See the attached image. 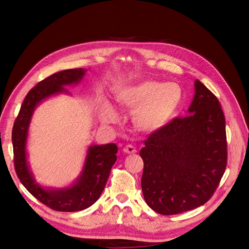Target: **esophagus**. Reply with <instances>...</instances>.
Returning <instances> with one entry per match:
<instances>
[{"label": "esophagus", "mask_w": 249, "mask_h": 249, "mask_svg": "<svg viewBox=\"0 0 249 249\" xmlns=\"http://www.w3.org/2000/svg\"><path fill=\"white\" fill-rule=\"evenodd\" d=\"M124 152L125 154H135L137 152L136 150V147H135L134 145H131V144H127L124 147Z\"/></svg>", "instance_id": "obj_1"}]
</instances>
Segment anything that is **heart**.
<instances>
[{
    "label": "heart",
    "mask_w": 249,
    "mask_h": 249,
    "mask_svg": "<svg viewBox=\"0 0 249 249\" xmlns=\"http://www.w3.org/2000/svg\"><path fill=\"white\" fill-rule=\"evenodd\" d=\"M183 100V91L177 83L144 81L124 89L117 96L124 106L136 109L134 124L139 130L154 133L167 125L175 117ZM117 119L116 113L109 109L104 115L105 123L112 124Z\"/></svg>",
    "instance_id": "b5f03b06"
}]
</instances>
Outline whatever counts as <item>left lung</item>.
Wrapping results in <instances>:
<instances>
[{
  "label": "left lung",
  "mask_w": 249,
  "mask_h": 249,
  "mask_svg": "<svg viewBox=\"0 0 249 249\" xmlns=\"http://www.w3.org/2000/svg\"><path fill=\"white\" fill-rule=\"evenodd\" d=\"M140 157L142 193L155 212L175 215L206 203L228 159L225 118L217 97L195 81L188 116L149 135Z\"/></svg>",
  "instance_id": "obj_1"
}]
</instances>
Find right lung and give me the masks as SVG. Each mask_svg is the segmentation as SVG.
<instances>
[{
  "instance_id": "right-lung-1",
  "label": "right lung",
  "mask_w": 249,
  "mask_h": 249,
  "mask_svg": "<svg viewBox=\"0 0 249 249\" xmlns=\"http://www.w3.org/2000/svg\"><path fill=\"white\" fill-rule=\"evenodd\" d=\"M88 70H66L39 82L26 95L12 130L14 167L17 175L35 198L53 210L77 212L92 206L100 198L117 160V145L91 144L88 146L84 165L78 178L67 187H43L36 182L28 161L27 142L33 113L43 101L58 94H71L66 86L78 85Z\"/></svg>"
}]
</instances>
